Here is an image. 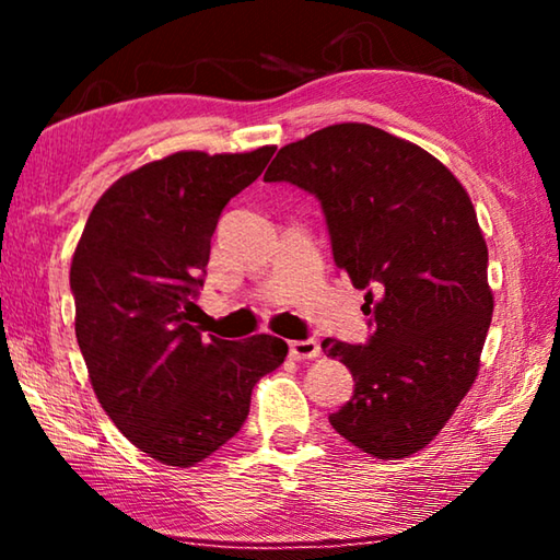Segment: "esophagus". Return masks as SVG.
I'll return each instance as SVG.
<instances>
[{"mask_svg": "<svg viewBox=\"0 0 560 560\" xmlns=\"http://www.w3.org/2000/svg\"><path fill=\"white\" fill-rule=\"evenodd\" d=\"M289 355L293 360H311L320 355V346L318 340L308 338V340H291L289 343Z\"/></svg>", "mask_w": 560, "mask_h": 560, "instance_id": "34e87169", "label": "esophagus"}]
</instances>
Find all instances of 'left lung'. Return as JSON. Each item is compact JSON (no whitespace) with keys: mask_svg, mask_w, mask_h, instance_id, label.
<instances>
[{"mask_svg":"<svg viewBox=\"0 0 560 560\" xmlns=\"http://www.w3.org/2000/svg\"><path fill=\"white\" fill-rule=\"evenodd\" d=\"M264 179L318 197L336 267L365 289L371 340L320 343L355 381L334 430L377 459L428 447L477 381L494 314L467 189L428 150L368 122L283 145Z\"/></svg>","mask_w":560,"mask_h":560,"instance_id":"8db88e82","label":"left lung"}]
</instances>
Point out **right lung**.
<instances>
[{
  "label": "right lung",
  "mask_w": 560,
  "mask_h": 560,
  "mask_svg": "<svg viewBox=\"0 0 560 560\" xmlns=\"http://www.w3.org/2000/svg\"><path fill=\"white\" fill-rule=\"evenodd\" d=\"M273 150H183L132 170L101 195L73 252L75 340L93 393L167 467H192L230 442L254 385L289 353L267 334L234 343L192 326L217 220Z\"/></svg>",
  "instance_id": "obj_1"
}]
</instances>
